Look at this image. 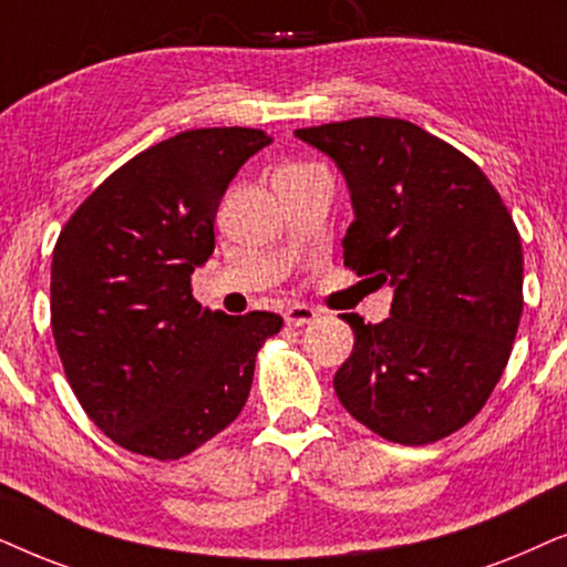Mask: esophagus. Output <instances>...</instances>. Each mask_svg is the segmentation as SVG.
<instances>
[{
	"label": "esophagus",
	"instance_id": "34e87169",
	"mask_svg": "<svg viewBox=\"0 0 567 567\" xmlns=\"http://www.w3.org/2000/svg\"><path fill=\"white\" fill-rule=\"evenodd\" d=\"M319 319V311L306 303H292L285 308V321H288V327H306V323H311Z\"/></svg>",
	"mask_w": 567,
	"mask_h": 567
}]
</instances>
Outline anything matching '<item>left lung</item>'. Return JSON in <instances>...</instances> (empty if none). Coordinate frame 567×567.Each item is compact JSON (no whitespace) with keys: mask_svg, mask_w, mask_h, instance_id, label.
Here are the masks:
<instances>
[{"mask_svg":"<svg viewBox=\"0 0 567 567\" xmlns=\"http://www.w3.org/2000/svg\"><path fill=\"white\" fill-rule=\"evenodd\" d=\"M344 173L354 220L344 267L394 288L391 316L354 331L339 402L375 435L425 446L456 433L501 381L524 311V251L497 188L404 118L296 130Z\"/></svg>","mask_w":567,"mask_h":567,"instance_id":"obj_1","label":"left lung"}]
</instances>
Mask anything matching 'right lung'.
<instances>
[{"mask_svg": "<svg viewBox=\"0 0 567 567\" xmlns=\"http://www.w3.org/2000/svg\"><path fill=\"white\" fill-rule=\"evenodd\" d=\"M246 126L188 130L113 171L59 233L51 331L87 417L134 454L173 462L244 410L256 352L282 316L202 308L192 275L240 165L269 145Z\"/></svg>", "mask_w": 567, "mask_h": 567, "instance_id": "add662e5", "label": "right lung"}]
</instances>
